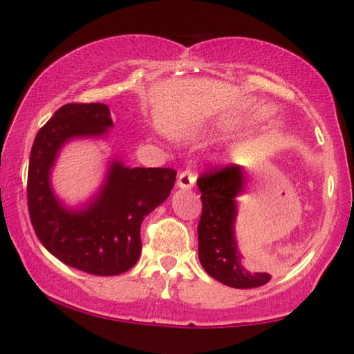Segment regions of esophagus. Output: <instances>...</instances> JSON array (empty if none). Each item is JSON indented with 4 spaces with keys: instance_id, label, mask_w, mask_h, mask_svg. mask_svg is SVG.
<instances>
[{
    "instance_id": "esophagus-1",
    "label": "esophagus",
    "mask_w": 354,
    "mask_h": 354,
    "mask_svg": "<svg viewBox=\"0 0 354 354\" xmlns=\"http://www.w3.org/2000/svg\"><path fill=\"white\" fill-rule=\"evenodd\" d=\"M195 179H196V176H195L194 171H192V170H184V171L179 173L178 185L181 189H190V187H194Z\"/></svg>"
}]
</instances>
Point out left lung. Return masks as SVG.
Listing matches in <instances>:
<instances>
[{"label": "left lung", "mask_w": 354, "mask_h": 354, "mask_svg": "<svg viewBox=\"0 0 354 354\" xmlns=\"http://www.w3.org/2000/svg\"><path fill=\"white\" fill-rule=\"evenodd\" d=\"M245 176L241 165L211 167L196 179L201 192L198 223V256L207 274L236 289H251L270 281L268 273H250L241 266L234 239L236 201L243 190Z\"/></svg>", "instance_id": "8db88e82"}]
</instances>
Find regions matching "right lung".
I'll use <instances>...</instances> for the list:
<instances>
[{
  "label": "right lung",
  "mask_w": 354,
  "mask_h": 354,
  "mask_svg": "<svg viewBox=\"0 0 354 354\" xmlns=\"http://www.w3.org/2000/svg\"><path fill=\"white\" fill-rule=\"evenodd\" d=\"M111 127L106 104L62 106L35 136L28 170L29 218L41 245L67 266L100 277L136 266L142 251V221L162 205L176 179V170L165 167L129 169L112 162L97 200L82 211L65 209L50 185L59 148L73 137L101 136Z\"/></svg>",
  "instance_id": "right-lung-1"
}]
</instances>
